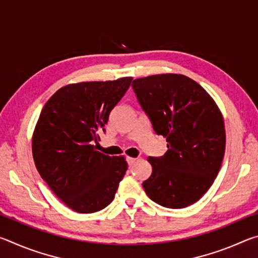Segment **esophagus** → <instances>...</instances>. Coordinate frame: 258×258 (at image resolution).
<instances>
[{
  "label": "esophagus",
  "mask_w": 258,
  "mask_h": 258,
  "mask_svg": "<svg viewBox=\"0 0 258 258\" xmlns=\"http://www.w3.org/2000/svg\"><path fill=\"white\" fill-rule=\"evenodd\" d=\"M126 161H127V164L130 166H132V165L135 164V161H137V158H133V157H127V158H126Z\"/></svg>",
  "instance_id": "34e87169"
}]
</instances>
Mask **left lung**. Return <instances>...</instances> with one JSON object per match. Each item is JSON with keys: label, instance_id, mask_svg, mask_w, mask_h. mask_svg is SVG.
Masks as SVG:
<instances>
[{"label": "left lung", "instance_id": "8db88e82", "mask_svg": "<svg viewBox=\"0 0 258 258\" xmlns=\"http://www.w3.org/2000/svg\"><path fill=\"white\" fill-rule=\"evenodd\" d=\"M155 132L167 141L161 157H149L150 177L142 183L152 202L184 208L206 194L225 151L223 116L204 87L184 75L160 74L132 83Z\"/></svg>", "mask_w": 258, "mask_h": 258}]
</instances>
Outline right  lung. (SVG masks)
<instances>
[{
    "instance_id": "1",
    "label": "right lung",
    "mask_w": 258,
    "mask_h": 258,
    "mask_svg": "<svg viewBox=\"0 0 258 258\" xmlns=\"http://www.w3.org/2000/svg\"><path fill=\"white\" fill-rule=\"evenodd\" d=\"M132 77L69 84L52 95L35 126L33 158L41 177L73 211H101L115 198L127 163L95 150L109 113Z\"/></svg>"
}]
</instances>
